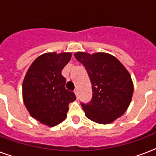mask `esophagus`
Masks as SVG:
<instances>
[{"label": "esophagus", "instance_id": "1", "mask_svg": "<svg viewBox=\"0 0 156 156\" xmlns=\"http://www.w3.org/2000/svg\"><path fill=\"white\" fill-rule=\"evenodd\" d=\"M74 93H75L76 97H77V99H78V98H79V94H78V90H74Z\"/></svg>", "mask_w": 156, "mask_h": 156}]
</instances>
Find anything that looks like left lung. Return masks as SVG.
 Instances as JSON below:
<instances>
[{
	"instance_id": "left-lung-1",
	"label": "left lung",
	"mask_w": 156,
	"mask_h": 156,
	"mask_svg": "<svg viewBox=\"0 0 156 156\" xmlns=\"http://www.w3.org/2000/svg\"><path fill=\"white\" fill-rule=\"evenodd\" d=\"M75 58L84 66L92 86V99L81 103L86 116L99 124H109L121 116L128 108L133 92L130 74L110 54L90 55L78 52Z\"/></svg>"
}]
</instances>
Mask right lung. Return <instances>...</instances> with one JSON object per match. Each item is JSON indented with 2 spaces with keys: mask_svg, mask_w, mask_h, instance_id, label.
I'll list each match as a JSON object with an SVG mask.
<instances>
[{
  "mask_svg": "<svg viewBox=\"0 0 156 156\" xmlns=\"http://www.w3.org/2000/svg\"><path fill=\"white\" fill-rule=\"evenodd\" d=\"M70 52H48L33 61L23 83V101L30 116L48 126H55L67 116L69 103L76 100L66 88L61 70L70 61Z\"/></svg>",
  "mask_w": 156,
  "mask_h": 156,
  "instance_id": "obj_1",
  "label": "right lung"
}]
</instances>
